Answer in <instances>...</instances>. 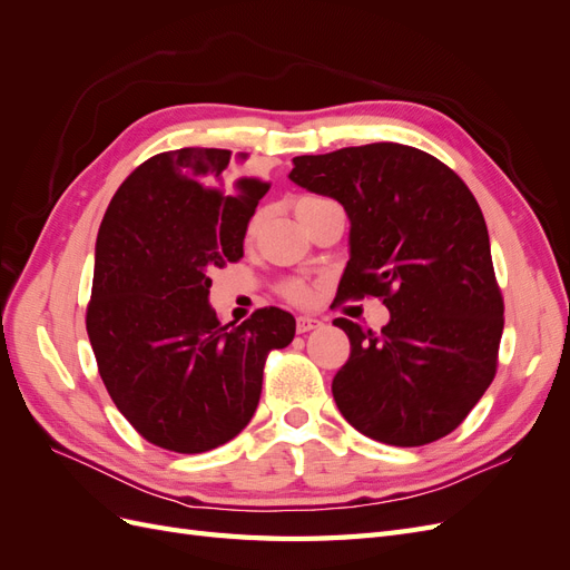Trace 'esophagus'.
<instances>
[{
	"mask_svg": "<svg viewBox=\"0 0 570 570\" xmlns=\"http://www.w3.org/2000/svg\"><path fill=\"white\" fill-rule=\"evenodd\" d=\"M318 325H321V321L314 318V316H299L297 318V333H308V331H314V327H318Z\"/></svg>",
	"mask_w": 570,
	"mask_h": 570,
	"instance_id": "34e87169",
	"label": "esophagus"
}]
</instances>
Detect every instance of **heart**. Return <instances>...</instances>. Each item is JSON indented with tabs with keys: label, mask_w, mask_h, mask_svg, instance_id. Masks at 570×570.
<instances>
[{
	"label": "heart",
	"mask_w": 570,
	"mask_h": 570,
	"mask_svg": "<svg viewBox=\"0 0 570 570\" xmlns=\"http://www.w3.org/2000/svg\"><path fill=\"white\" fill-rule=\"evenodd\" d=\"M304 199H314V197H304ZM281 295L292 304L306 306V304H312V299H314V289L308 287L304 281H285L281 285Z\"/></svg>",
	"instance_id": "heart-1"
}]
</instances>
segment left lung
Instances as JSON below:
<instances>
[{
    "label": "left lung",
    "instance_id": "8db88e82",
    "mask_svg": "<svg viewBox=\"0 0 570 570\" xmlns=\"http://www.w3.org/2000/svg\"><path fill=\"white\" fill-rule=\"evenodd\" d=\"M289 180L337 199L350 216L340 299L377 297L381 333L347 318L352 354L333 377L340 413L358 433L421 446L463 423L497 373L504 299L480 206L430 154L375 142L292 159Z\"/></svg>",
    "mask_w": 570,
    "mask_h": 570
}]
</instances>
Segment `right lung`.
Here are the masks:
<instances>
[{
	"mask_svg": "<svg viewBox=\"0 0 570 570\" xmlns=\"http://www.w3.org/2000/svg\"><path fill=\"white\" fill-rule=\"evenodd\" d=\"M247 154L185 147L137 166L99 226L88 335L116 409L147 442L199 454L256 411L266 356L295 318L264 306L233 327L209 306V271L243 258L268 183L239 176Z\"/></svg>",
	"mask_w": 570,
	"mask_h": 570,
	"instance_id": "add662e5",
	"label": "right lung"
}]
</instances>
